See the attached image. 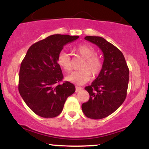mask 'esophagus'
Returning a JSON list of instances; mask_svg holds the SVG:
<instances>
[{"label":"esophagus","instance_id":"esophagus-1","mask_svg":"<svg viewBox=\"0 0 149 149\" xmlns=\"http://www.w3.org/2000/svg\"><path fill=\"white\" fill-rule=\"evenodd\" d=\"M81 90H83V88L81 87H78V86H76V92H79Z\"/></svg>","mask_w":149,"mask_h":149}]
</instances>
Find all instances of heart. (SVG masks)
<instances>
[{
	"instance_id": "heart-1",
	"label": "heart",
	"mask_w": 149,
	"mask_h": 149,
	"mask_svg": "<svg viewBox=\"0 0 149 149\" xmlns=\"http://www.w3.org/2000/svg\"><path fill=\"white\" fill-rule=\"evenodd\" d=\"M74 51L83 58V61L79 66L80 70L73 72L66 77V79L75 84L83 85L89 81L91 75L95 77L100 73L103 63L97 55L95 49L88 44L77 46L74 48ZM57 64L65 72H70L72 69L71 58L64 52H60L58 55Z\"/></svg>"
}]
</instances>
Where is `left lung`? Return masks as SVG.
<instances>
[{"instance_id":"left-lung-1","label":"left lung","mask_w":149,"mask_h":149,"mask_svg":"<svg viewBox=\"0 0 149 149\" xmlns=\"http://www.w3.org/2000/svg\"><path fill=\"white\" fill-rule=\"evenodd\" d=\"M85 39L100 47L104 62L97 78L85 88L90 99L82 104V110L89 118L102 119L116 111L125 100L129 69L121 51L104 38L88 36Z\"/></svg>"}]
</instances>
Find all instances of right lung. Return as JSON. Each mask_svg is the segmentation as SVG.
Returning a JSON list of instances; mask_svg holds the SVG:
<instances>
[{
  "mask_svg": "<svg viewBox=\"0 0 149 149\" xmlns=\"http://www.w3.org/2000/svg\"><path fill=\"white\" fill-rule=\"evenodd\" d=\"M78 38L49 36L31 46L22 61L19 92L31 110L40 117L59 116L67 97L76 91L74 85L69 82L59 84L64 76L57 57L65 45Z\"/></svg>",
  "mask_w": 149,
  "mask_h": 149,
  "instance_id": "1",
  "label": "right lung"
}]
</instances>
